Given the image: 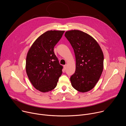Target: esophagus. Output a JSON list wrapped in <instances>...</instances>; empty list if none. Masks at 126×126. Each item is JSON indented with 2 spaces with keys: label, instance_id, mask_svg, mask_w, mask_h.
Segmentation results:
<instances>
[{
  "label": "esophagus",
  "instance_id": "1",
  "mask_svg": "<svg viewBox=\"0 0 126 126\" xmlns=\"http://www.w3.org/2000/svg\"><path fill=\"white\" fill-rule=\"evenodd\" d=\"M67 64L66 65H64V69H65V70H66V68H67Z\"/></svg>",
  "mask_w": 126,
  "mask_h": 126
}]
</instances>
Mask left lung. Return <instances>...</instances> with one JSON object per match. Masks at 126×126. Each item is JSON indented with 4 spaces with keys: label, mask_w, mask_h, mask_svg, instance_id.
<instances>
[{
    "label": "left lung",
    "mask_w": 126,
    "mask_h": 126,
    "mask_svg": "<svg viewBox=\"0 0 126 126\" xmlns=\"http://www.w3.org/2000/svg\"><path fill=\"white\" fill-rule=\"evenodd\" d=\"M65 36L76 57V71L70 78L71 85L79 92H89L95 87L103 71L102 49L93 37L81 31H68Z\"/></svg>",
    "instance_id": "8db88e82"
}]
</instances>
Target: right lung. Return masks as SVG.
<instances>
[{"label":"right lung","instance_id":"add662e5","mask_svg":"<svg viewBox=\"0 0 126 126\" xmlns=\"http://www.w3.org/2000/svg\"><path fill=\"white\" fill-rule=\"evenodd\" d=\"M64 32L55 30L45 32L34 41L27 53V76L34 88L41 92L53 90L62 75L63 66L53 50Z\"/></svg>","mask_w":126,"mask_h":126}]
</instances>
